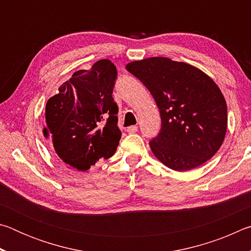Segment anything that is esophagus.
<instances>
[{
  "label": "esophagus",
  "instance_id": "esophagus-1",
  "mask_svg": "<svg viewBox=\"0 0 251 251\" xmlns=\"http://www.w3.org/2000/svg\"><path fill=\"white\" fill-rule=\"evenodd\" d=\"M137 126H129V127H127V133H129V134H133V133H136V131H137Z\"/></svg>",
  "mask_w": 251,
  "mask_h": 251
}]
</instances>
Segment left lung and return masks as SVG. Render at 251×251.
I'll return each mask as SVG.
<instances>
[{
  "label": "left lung",
  "mask_w": 251,
  "mask_h": 251,
  "mask_svg": "<svg viewBox=\"0 0 251 251\" xmlns=\"http://www.w3.org/2000/svg\"><path fill=\"white\" fill-rule=\"evenodd\" d=\"M126 70L145 85L159 108L161 129L150 143L157 159L186 172L218 151L227 131V104L211 77L168 57L130 62Z\"/></svg>",
  "instance_id": "1"
}]
</instances>
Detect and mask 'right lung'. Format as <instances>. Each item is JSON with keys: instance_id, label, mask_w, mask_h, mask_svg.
Returning a JSON list of instances; mask_svg holds the SVG:
<instances>
[{"instance_id": "obj_1", "label": "right lung", "mask_w": 251, "mask_h": 251, "mask_svg": "<svg viewBox=\"0 0 251 251\" xmlns=\"http://www.w3.org/2000/svg\"><path fill=\"white\" fill-rule=\"evenodd\" d=\"M116 77L115 65L100 59L75 72L46 103L43 135L70 167L86 172L115 154L122 136L112 96Z\"/></svg>"}]
</instances>
